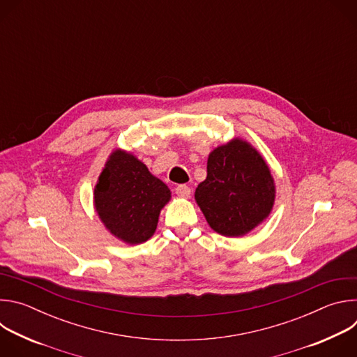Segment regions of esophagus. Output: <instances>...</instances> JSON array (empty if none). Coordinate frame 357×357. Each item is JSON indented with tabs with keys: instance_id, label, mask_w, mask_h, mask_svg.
<instances>
[{
	"instance_id": "obj_1",
	"label": "esophagus",
	"mask_w": 357,
	"mask_h": 357,
	"mask_svg": "<svg viewBox=\"0 0 357 357\" xmlns=\"http://www.w3.org/2000/svg\"><path fill=\"white\" fill-rule=\"evenodd\" d=\"M175 192H176V195L181 196V197H188V196L190 195V188H189L188 185H178V186L175 188Z\"/></svg>"
}]
</instances>
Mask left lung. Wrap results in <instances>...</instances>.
I'll return each mask as SVG.
<instances>
[{
    "label": "left lung",
    "instance_id": "obj_1",
    "mask_svg": "<svg viewBox=\"0 0 357 357\" xmlns=\"http://www.w3.org/2000/svg\"><path fill=\"white\" fill-rule=\"evenodd\" d=\"M195 199L215 231L240 237L271 213L274 178L259 151L234 138L209 154L208 176L197 185Z\"/></svg>",
    "mask_w": 357,
    "mask_h": 357
}]
</instances>
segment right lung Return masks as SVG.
<instances>
[{
  "mask_svg": "<svg viewBox=\"0 0 357 357\" xmlns=\"http://www.w3.org/2000/svg\"><path fill=\"white\" fill-rule=\"evenodd\" d=\"M169 188L132 154L116 149L94 186V208L106 229L128 244L146 241L155 233Z\"/></svg>",
  "mask_w": 357,
  "mask_h": 357,
  "instance_id": "right-lung-1",
  "label": "right lung"
}]
</instances>
